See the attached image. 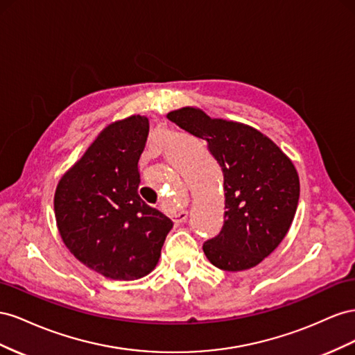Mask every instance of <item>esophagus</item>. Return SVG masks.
<instances>
[{"label": "esophagus", "mask_w": 355, "mask_h": 355, "mask_svg": "<svg viewBox=\"0 0 355 355\" xmlns=\"http://www.w3.org/2000/svg\"><path fill=\"white\" fill-rule=\"evenodd\" d=\"M187 216H189L187 211H178L174 216H172V218H174L175 223H183L187 218Z\"/></svg>", "instance_id": "34e87169"}]
</instances>
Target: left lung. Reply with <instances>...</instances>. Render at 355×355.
Masks as SVG:
<instances>
[{"instance_id": "1", "label": "left lung", "mask_w": 355, "mask_h": 355, "mask_svg": "<svg viewBox=\"0 0 355 355\" xmlns=\"http://www.w3.org/2000/svg\"><path fill=\"white\" fill-rule=\"evenodd\" d=\"M166 117L207 141L225 178V223L204 244L207 259L229 272L257 266L281 244L295 218L300 184L293 162L248 125L212 119L195 107Z\"/></svg>"}]
</instances>
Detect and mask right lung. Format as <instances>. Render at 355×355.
<instances>
[{"mask_svg": "<svg viewBox=\"0 0 355 355\" xmlns=\"http://www.w3.org/2000/svg\"><path fill=\"white\" fill-rule=\"evenodd\" d=\"M148 129V119L139 114L108 125L55 191L64 244L105 278L134 281L148 275L172 229V221L138 195V162Z\"/></svg>", "mask_w": 355, "mask_h": 355, "instance_id": "right-lung-1", "label": "right lung"}]
</instances>
